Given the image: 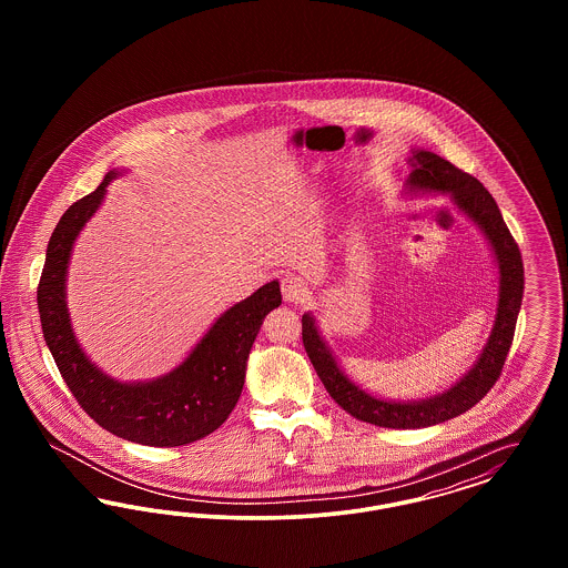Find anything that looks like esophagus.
<instances>
[{"label":"esophagus","instance_id":"1","mask_svg":"<svg viewBox=\"0 0 568 568\" xmlns=\"http://www.w3.org/2000/svg\"><path fill=\"white\" fill-rule=\"evenodd\" d=\"M281 292H283L285 302H304L306 296H308L306 283L296 274H285L281 278Z\"/></svg>","mask_w":568,"mask_h":568}]
</instances>
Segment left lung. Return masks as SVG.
Here are the masks:
<instances>
[{"label": "left lung", "mask_w": 568, "mask_h": 568, "mask_svg": "<svg viewBox=\"0 0 568 568\" xmlns=\"http://www.w3.org/2000/svg\"><path fill=\"white\" fill-rule=\"evenodd\" d=\"M406 163L410 174L406 179V195H449L459 213L468 216L486 236L498 268V302L496 317L486 347L477 362L462 377L428 398L417 400H389L378 398L355 385L338 366L336 355L325 343L313 313L302 315V341L311 364L327 389V394L359 422H368L381 428H428L454 419L477 405L505 366L511 349L515 324L524 296V264L519 246L500 215L498 204L489 191L470 174L458 170L454 163L443 160L433 151L410 149Z\"/></svg>", "instance_id": "obj_1"}]
</instances>
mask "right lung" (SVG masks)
Segmentation results:
<instances>
[{
    "mask_svg": "<svg viewBox=\"0 0 568 568\" xmlns=\"http://www.w3.org/2000/svg\"><path fill=\"white\" fill-rule=\"evenodd\" d=\"M110 170L98 190L74 202L54 227L38 285L42 332L70 392L104 430L149 447H179L215 433L243 392L246 359L264 317L281 304L278 281L221 313L190 355L170 373L146 381L109 377L74 334L68 311V268L82 227L106 197Z\"/></svg>",
    "mask_w": 568,
    "mask_h": 568,
    "instance_id": "obj_1",
    "label": "right lung"
}]
</instances>
